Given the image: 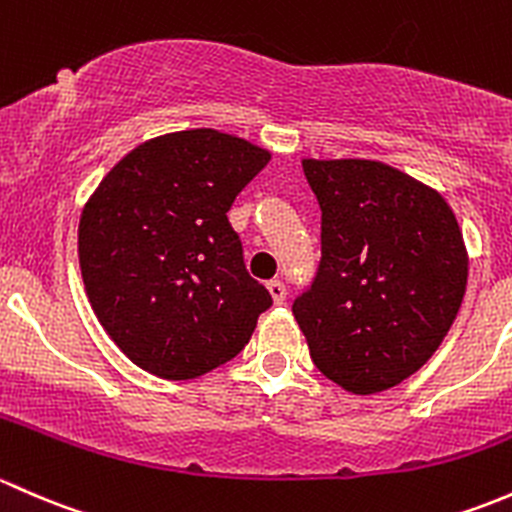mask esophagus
I'll use <instances>...</instances> for the list:
<instances>
[{"instance_id":"obj_1","label":"esophagus","mask_w":512,"mask_h":512,"mask_svg":"<svg viewBox=\"0 0 512 512\" xmlns=\"http://www.w3.org/2000/svg\"><path fill=\"white\" fill-rule=\"evenodd\" d=\"M268 293H271L273 303H276V305H283V303H286V295H288V291H286V286H283L281 281H268Z\"/></svg>"}]
</instances>
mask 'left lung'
Masks as SVG:
<instances>
[{"instance_id":"left-lung-1","label":"left lung","mask_w":512,"mask_h":512,"mask_svg":"<svg viewBox=\"0 0 512 512\" xmlns=\"http://www.w3.org/2000/svg\"><path fill=\"white\" fill-rule=\"evenodd\" d=\"M323 258L293 315L315 367L352 394L397 387L456 320L468 254L436 189L377 160H303Z\"/></svg>"}]
</instances>
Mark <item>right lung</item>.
I'll return each mask as SVG.
<instances>
[{
    "mask_svg": "<svg viewBox=\"0 0 512 512\" xmlns=\"http://www.w3.org/2000/svg\"><path fill=\"white\" fill-rule=\"evenodd\" d=\"M271 160L212 128L130 150L78 224V261L110 340L145 372L194 379L239 355L271 293L249 276L226 212Z\"/></svg>",
    "mask_w": 512,
    "mask_h": 512,
    "instance_id": "add662e5",
    "label": "right lung"
}]
</instances>
